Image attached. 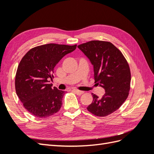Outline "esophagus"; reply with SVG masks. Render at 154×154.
Returning <instances> with one entry per match:
<instances>
[{
    "label": "esophagus",
    "mask_w": 154,
    "mask_h": 154,
    "mask_svg": "<svg viewBox=\"0 0 154 154\" xmlns=\"http://www.w3.org/2000/svg\"><path fill=\"white\" fill-rule=\"evenodd\" d=\"M72 92H75L76 94H78V95H82V94H83V93H84V91H79V90H77V89H72Z\"/></svg>",
    "instance_id": "34e87169"
}]
</instances>
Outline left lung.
I'll list each match as a JSON object with an SVG mask.
<instances>
[{
    "mask_svg": "<svg viewBox=\"0 0 154 154\" xmlns=\"http://www.w3.org/2000/svg\"><path fill=\"white\" fill-rule=\"evenodd\" d=\"M94 66L95 83L103 87L101 97L92 94L93 101L87 109L98 117L117 110L129 94L131 74L122 53L110 42L92 40L78 45Z\"/></svg>",
    "mask_w": 154,
    "mask_h": 154,
    "instance_id": "obj_1",
    "label": "left lung"
}]
</instances>
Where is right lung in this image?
Wrapping results in <instances>:
<instances>
[{"mask_svg": "<svg viewBox=\"0 0 154 154\" xmlns=\"http://www.w3.org/2000/svg\"><path fill=\"white\" fill-rule=\"evenodd\" d=\"M77 45L48 44L31 49L18 65L15 76L16 93L24 108L36 118H45L61 108L66 91L49 84L54 68Z\"/></svg>", "mask_w": 154, "mask_h": 154, "instance_id": "obj_1", "label": "right lung"}]
</instances>
